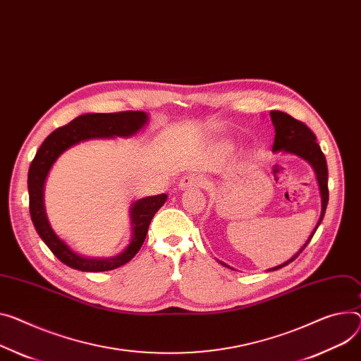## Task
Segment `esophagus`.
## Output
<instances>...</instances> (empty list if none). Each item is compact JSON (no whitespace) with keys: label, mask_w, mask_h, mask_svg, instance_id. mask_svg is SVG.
Returning a JSON list of instances; mask_svg holds the SVG:
<instances>
[{"label":"esophagus","mask_w":361,"mask_h":361,"mask_svg":"<svg viewBox=\"0 0 361 361\" xmlns=\"http://www.w3.org/2000/svg\"><path fill=\"white\" fill-rule=\"evenodd\" d=\"M201 183H202V176H200V175H185L179 182V188L180 189H192V188H195Z\"/></svg>","instance_id":"obj_1"}]
</instances>
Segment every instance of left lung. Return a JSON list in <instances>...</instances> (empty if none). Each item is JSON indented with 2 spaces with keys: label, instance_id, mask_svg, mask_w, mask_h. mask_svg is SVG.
<instances>
[{
  "label": "left lung",
  "instance_id": "1",
  "mask_svg": "<svg viewBox=\"0 0 361 361\" xmlns=\"http://www.w3.org/2000/svg\"><path fill=\"white\" fill-rule=\"evenodd\" d=\"M270 118H271V123H273L274 131H276L273 152L274 153H277V152L292 153V154L302 157L303 160H307L315 171L318 185H319V192H321V216L318 219V223H317L312 234L310 235L308 241L305 243L300 250L292 259H289L286 263L269 269V271H273L277 269H282L283 266L293 262L302 253L303 248L308 245V243L314 237L317 228L319 227L321 221L324 218V214H325V209H326V205H328V168H326L325 156H324L319 145L317 143V137L307 124H303L299 120H295L292 116L282 113V111H271ZM221 264H224V263H221ZM224 266H227V264H224Z\"/></svg>",
  "mask_w": 361,
  "mask_h": 361
}]
</instances>
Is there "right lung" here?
Here are the masks:
<instances>
[{
	"instance_id": "add662e5",
	"label": "right lung",
	"mask_w": 361,
	"mask_h": 361,
	"mask_svg": "<svg viewBox=\"0 0 361 361\" xmlns=\"http://www.w3.org/2000/svg\"><path fill=\"white\" fill-rule=\"evenodd\" d=\"M146 124L147 114L143 113V111H121V113L109 114H84L76 117L69 124L50 133L39 147L30 164L29 178H27L30 198V216L40 238L50 248V252L63 264L80 271H106L128 263L142 248L150 221L160 209V207L166 202L168 195L161 193V195L138 200L133 204L130 211L133 235L130 244L120 255L108 259L82 257L72 252L66 243H63L54 234L46 216L43 204V188L53 163L56 161V159L65 150L80 142L105 137H131L140 131Z\"/></svg>"
}]
</instances>
